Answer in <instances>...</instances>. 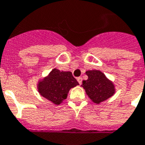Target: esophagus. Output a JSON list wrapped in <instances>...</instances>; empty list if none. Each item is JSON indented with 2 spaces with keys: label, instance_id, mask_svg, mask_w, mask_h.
I'll use <instances>...</instances> for the list:
<instances>
[{
  "label": "esophagus",
  "instance_id": "1",
  "mask_svg": "<svg viewBox=\"0 0 145 145\" xmlns=\"http://www.w3.org/2000/svg\"><path fill=\"white\" fill-rule=\"evenodd\" d=\"M77 81L78 82V83H79L80 85L82 84V78H81V77H78V78H77Z\"/></svg>",
  "mask_w": 145,
  "mask_h": 145
}]
</instances>
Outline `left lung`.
Masks as SVG:
<instances>
[{
    "label": "left lung",
    "mask_w": 145,
    "mask_h": 145,
    "mask_svg": "<svg viewBox=\"0 0 145 145\" xmlns=\"http://www.w3.org/2000/svg\"><path fill=\"white\" fill-rule=\"evenodd\" d=\"M88 79L83 81L82 86L86 94L96 104L108 99L115 93V86L111 81L100 71L93 70L86 71Z\"/></svg>",
    "instance_id": "8db88e82"
}]
</instances>
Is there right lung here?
<instances>
[{"instance_id": "add662e5", "label": "right lung", "mask_w": 145, "mask_h": 145, "mask_svg": "<svg viewBox=\"0 0 145 145\" xmlns=\"http://www.w3.org/2000/svg\"><path fill=\"white\" fill-rule=\"evenodd\" d=\"M78 85L71 72L53 69L48 77L38 83L37 88L42 97L53 104H59L67 97L69 90Z\"/></svg>"}]
</instances>
